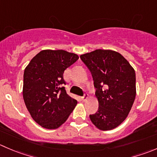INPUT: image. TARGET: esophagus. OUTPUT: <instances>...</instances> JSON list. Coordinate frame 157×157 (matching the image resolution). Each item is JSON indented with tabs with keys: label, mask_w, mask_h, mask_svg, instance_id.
<instances>
[{
	"label": "esophagus",
	"mask_w": 157,
	"mask_h": 157,
	"mask_svg": "<svg viewBox=\"0 0 157 157\" xmlns=\"http://www.w3.org/2000/svg\"><path fill=\"white\" fill-rule=\"evenodd\" d=\"M81 98H82V100H83V101H85V100H87V98H88V96H87V94H85L84 95H83V97H81Z\"/></svg>",
	"instance_id": "1"
}]
</instances>
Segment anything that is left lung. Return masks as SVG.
I'll use <instances>...</instances> for the list:
<instances>
[{"label":"left lung","mask_w":157,"mask_h":157,"mask_svg":"<svg viewBox=\"0 0 157 157\" xmlns=\"http://www.w3.org/2000/svg\"><path fill=\"white\" fill-rule=\"evenodd\" d=\"M92 74L98 100V110L90 115L101 130H109L122 124L136 97V74L120 53L98 49L80 55Z\"/></svg>","instance_id":"1"}]
</instances>
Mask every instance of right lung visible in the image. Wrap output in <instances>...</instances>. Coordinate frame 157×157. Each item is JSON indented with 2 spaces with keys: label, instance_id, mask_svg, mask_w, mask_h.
<instances>
[{
  "label": "right lung",
  "instance_id": "1",
  "mask_svg": "<svg viewBox=\"0 0 157 157\" xmlns=\"http://www.w3.org/2000/svg\"><path fill=\"white\" fill-rule=\"evenodd\" d=\"M79 59L63 50H44L24 70L23 97L33 121L46 129H57L67 120L77 101L63 84V72Z\"/></svg>",
  "mask_w": 157,
  "mask_h": 157
}]
</instances>
